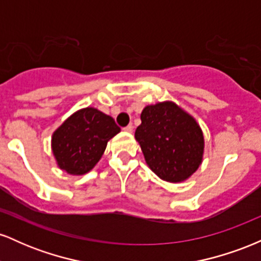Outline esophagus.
Returning a JSON list of instances; mask_svg holds the SVG:
<instances>
[{
    "label": "esophagus",
    "instance_id": "obj_1",
    "mask_svg": "<svg viewBox=\"0 0 261 261\" xmlns=\"http://www.w3.org/2000/svg\"><path fill=\"white\" fill-rule=\"evenodd\" d=\"M133 130H134V126H133V125H127V126L126 127H124V131H126V133H128V134H131V133H133Z\"/></svg>",
    "mask_w": 261,
    "mask_h": 261
}]
</instances>
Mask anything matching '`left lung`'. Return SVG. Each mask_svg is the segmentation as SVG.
Instances as JSON below:
<instances>
[{"mask_svg": "<svg viewBox=\"0 0 261 261\" xmlns=\"http://www.w3.org/2000/svg\"><path fill=\"white\" fill-rule=\"evenodd\" d=\"M135 139L149 169L164 181H185L202 163L205 139L201 127L174 101L143 108Z\"/></svg>", "mask_w": 261, "mask_h": 261, "instance_id": "left-lung-1", "label": "left lung"}]
</instances>
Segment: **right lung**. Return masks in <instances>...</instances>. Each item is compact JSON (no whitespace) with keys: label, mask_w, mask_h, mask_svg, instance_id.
Returning a JSON list of instances; mask_svg holds the SVG:
<instances>
[{"label":"right lung","mask_w":261,"mask_h":261,"mask_svg":"<svg viewBox=\"0 0 261 261\" xmlns=\"http://www.w3.org/2000/svg\"><path fill=\"white\" fill-rule=\"evenodd\" d=\"M120 131L112 116L97 108L77 110L53 133L51 151L56 164L70 175L91 172L100 161L108 141Z\"/></svg>","instance_id":"add662e5"}]
</instances>
